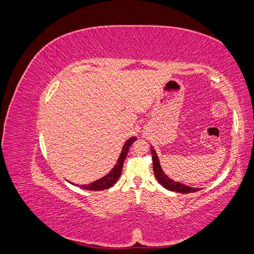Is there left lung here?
<instances>
[{
    "instance_id": "left-lung-1",
    "label": "left lung",
    "mask_w": 254,
    "mask_h": 254,
    "mask_svg": "<svg viewBox=\"0 0 254 254\" xmlns=\"http://www.w3.org/2000/svg\"><path fill=\"white\" fill-rule=\"evenodd\" d=\"M151 153H152V164H153V174H155V177L157 178L158 182L165 188L168 190L172 191H177V193H181V194H190V193H195V191L200 190L201 189H196V188H190L189 186H186V184L180 183L174 181L171 179L170 177L166 176L163 172L162 168H161L160 162H159V158L157 156L156 150L153 149L151 146Z\"/></svg>"
}]
</instances>
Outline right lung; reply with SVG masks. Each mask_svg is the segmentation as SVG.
<instances>
[{"instance_id":"1","label":"right lung","mask_w":254,"mask_h":254,"mask_svg":"<svg viewBox=\"0 0 254 254\" xmlns=\"http://www.w3.org/2000/svg\"><path fill=\"white\" fill-rule=\"evenodd\" d=\"M135 140H136V137L132 136L125 142L124 146H123L121 155L118 159V162H117V164L114 165L112 170L110 171V173H108L106 176H104L103 178L98 179L96 181H93L90 184H83V186H78V184H77V186L79 188L83 189V190H108L111 187H113L115 182H117L121 177L122 170H123V164H124L125 158L127 157L129 147L131 146V144ZM70 183H72V182H70ZM72 184H74V183H72Z\"/></svg>"}]
</instances>
